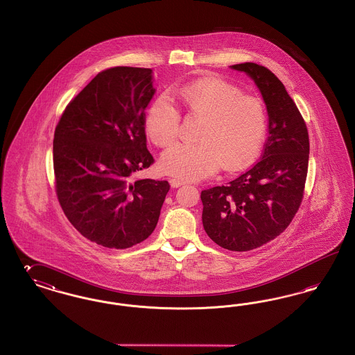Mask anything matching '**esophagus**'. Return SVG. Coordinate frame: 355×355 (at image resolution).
I'll return each instance as SVG.
<instances>
[{
    "instance_id": "obj_1",
    "label": "esophagus",
    "mask_w": 355,
    "mask_h": 355,
    "mask_svg": "<svg viewBox=\"0 0 355 355\" xmlns=\"http://www.w3.org/2000/svg\"><path fill=\"white\" fill-rule=\"evenodd\" d=\"M169 182L171 187H180V186L185 185V181H182V180H177V178H171Z\"/></svg>"
}]
</instances>
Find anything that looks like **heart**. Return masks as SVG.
I'll use <instances>...</instances> for the list:
<instances>
[{
    "instance_id": "obj_1",
    "label": "heart",
    "mask_w": 355,
    "mask_h": 355,
    "mask_svg": "<svg viewBox=\"0 0 355 355\" xmlns=\"http://www.w3.org/2000/svg\"><path fill=\"white\" fill-rule=\"evenodd\" d=\"M173 98L186 110L202 119L197 128L194 144H180L162 154L159 168L173 177L196 181L217 169H243L261 150L268 116L263 103L220 80L207 78L186 85L173 93ZM181 117L166 97L149 106L145 130L153 144L166 148L180 135Z\"/></svg>"
}]
</instances>
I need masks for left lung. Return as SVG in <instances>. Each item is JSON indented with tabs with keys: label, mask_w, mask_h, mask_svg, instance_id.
Returning <instances> with one entry per match:
<instances>
[{
	"label": "left lung",
	"mask_w": 355,
	"mask_h": 355,
	"mask_svg": "<svg viewBox=\"0 0 355 355\" xmlns=\"http://www.w3.org/2000/svg\"><path fill=\"white\" fill-rule=\"evenodd\" d=\"M230 68L246 73L259 89L269 116V137L253 168L226 185L202 190V223L220 248L248 252L279 236L298 211L310 145L304 119L274 73L254 62Z\"/></svg>",
	"instance_id": "left-lung-1"
}]
</instances>
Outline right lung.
Instances as JSON below:
<instances>
[{"instance_id":"1","label":"right lung","mask_w":355,"mask_h":355,"mask_svg":"<svg viewBox=\"0 0 355 355\" xmlns=\"http://www.w3.org/2000/svg\"><path fill=\"white\" fill-rule=\"evenodd\" d=\"M153 70L117 67L98 73L70 101L54 132L55 191L70 223L109 249H128L157 226L168 181L135 180L154 162L145 109Z\"/></svg>"}]
</instances>
